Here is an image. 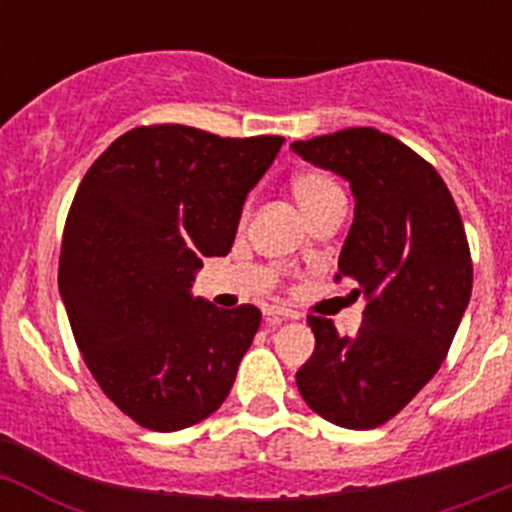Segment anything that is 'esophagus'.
<instances>
[{
    "label": "esophagus",
    "instance_id": "esophagus-1",
    "mask_svg": "<svg viewBox=\"0 0 512 512\" xmlns=\"http://www.w3.org/2000/svg\"><path fill=\"white\" fill-rule=\"evenodd\" d=\"M297 318H300L297 312L284 310V307H269V310H266V320H269L271 325H279L282 320H297Z\"/></svg>",
    "mask_w": 512,
    "mask_h": 512
}]
</instances>
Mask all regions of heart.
Returning <instances> with one entry per match:
<instances>
[{"instance_id":"1","label":"heart","mask_w":512,"mask_h":512,"mask_svg":"<svg viewBox=\"0 0 512 512\" xmlns=\"http://www.w3.org/2000/svg\"><path fill=\"white\" fill-rule=\"evenodd\" d=\"M292 194H295L297 205L305 212V217L325 210L328 205L343 202L341 187L323 171H300L292 179Z\"/></svg>"}]
</instances>
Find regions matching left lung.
Wrapping results in <instances>:
<instances>
[{"mask_svg": "<svg viewBox=\"0 0 512 512\" xmlns=\"http://www.w3.org/2000/svg\"><path fill=\"white\" fill-rule=\"evenodd\" d=\"M289 148L351 187L354 223L336 279L356 282L366 300L354 336L307 318L315 351L297 387L320 418L377 428L431 382L464 318L472 297L464 223L438 171L392 135L348 128Z\"/></svg>", "mask_w": 512, "mask_h": 512, "instance_id": "1", "label": "left lung"}]
</instances>
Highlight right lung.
I'll return each instance as SVG.
<instances>
[{
	"label": "right lung",
	"instance_id": "1",
	"mask_svg": "<svg viewBox=\"0 0 512 512\" xmlns=\"http://www.w3.org/2000/svg\"><path fill=\"white\" fill-rule=\"evenodd\" d=\"M282 143L135 128L81 179L58 292L92 377L143 428L200 423L233 387L261 312L220 310L192 297V282L202 261L230 251L243 202Z\"/></svg>",
	"mask_w": 512,
	"mask_h": 512
}]
</instances>
